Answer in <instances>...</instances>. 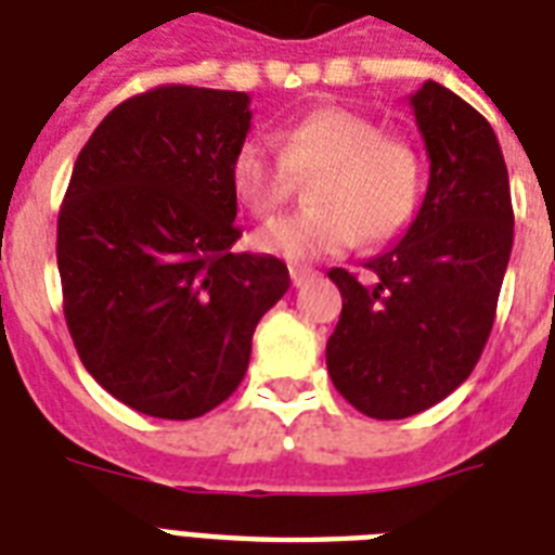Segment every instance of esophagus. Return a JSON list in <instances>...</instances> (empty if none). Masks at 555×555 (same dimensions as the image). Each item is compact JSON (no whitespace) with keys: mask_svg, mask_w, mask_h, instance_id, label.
<instances>
[{"mask_svg":"<svg viewBox=\"0 0 555 555\" xmlns=\"http://www.w3.org/2000/svg\"><path fill=\"white\" fill-rule=\"evenodd\" d=\"M313 276H317V273H313L311 268H299V264H294V268H291V282H294L296 287L308 285Z\"/></svg>","mask_w":555,"mask_h":555,"instance_id":"esophagus-1","label":"esophagus"}]
</instances>
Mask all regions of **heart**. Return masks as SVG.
Returning <instances> with one entry per match:
<instances>
[{
    "mask_svg": "<svg viewBox=\"0 0 555 555\" xmlns=\"http://www.w3.org/2000/svg\"><path fill=\"white\" fill-rule=\"evenodd\" d=\"M279 153L247 138L230 158V186L253 216L282 209L294 178H313V209L270 221L253 247L305 264L346 253L357 238L391 242L412 224L421 201V167L405 143L379 134L360 112L320 106L273 134Z\"/></svg>",
    "mask_w": 555,
    "mask_h": 555,
    "instance_id": "b5f03b06",
    "label": "heart"
}]
</instances>
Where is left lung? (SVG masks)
Returning a JSON list of instances; mask_svg holds the SVG:
<instances>
[{"label":"left lung","mask_w":555,"mask_h":555,"mask_svg":"<svg viewBox=\"0 0 555 555\" xmlns=\"http://www.w3.org/2000/svg\"><path fill=\"white\" fill-rule=\"evenodd\" d=\"M409 103L429 155L421 209L395 247L365 261V282L346 268L328 273L343 294L328 374L377 421L412 417L473 374L513 250L507 164L492 126L435 80Z\"/></svg>","instance_id":"8db88e82"}]
</instances>
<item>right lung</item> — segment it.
<instances>
[{"label": "right lung", "mask_w": 555, "mask_h": 555, "mask_svg": "<svg viewBox=\"0 0 555 555\" xmlns=\"http://www.w3.org/2000/svg\"><path fill=\"white\" fill-rule=\"evenodd\" d=\"M244 91L158 86L103 117L56 221L63 311L82 365L150 417L224 403L253 331L285 296V261L235 253L230 158L250 132Z\"/></svg>", "instance_id": "add662e5"}]
</instances>
